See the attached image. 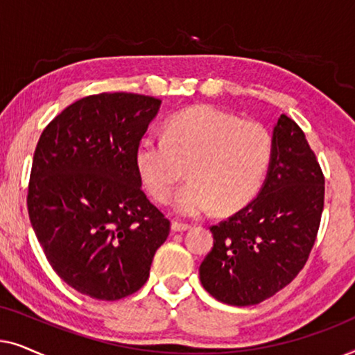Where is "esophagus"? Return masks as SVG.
Listing matches in <instances>:
<instances>
[{
  "label": "esophagus",
  "instance_id": "1",
  "mask_svg": "<svg viewBox=\"0 0 355 355\" xmlns=\"http://www.w3.org/2000/svg\"><path fill=\"white\" fill-rule=\"evenodd\" d=\"M187 230H191V226H189V225H184V223H179V221L171 223V231L173 232H184Z\"/></svg>",
  "mask_w": 355,
  "mask_h": 355
}]
</instances>
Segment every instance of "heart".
<instances>
[{"mask_svg":"<svg viewBox=\"0 0 355 355\" xmlns=\"http://www.w3.org/2000/svg\"><path fill=\"white\" fill-rule=\"evenodd\" d=\"M273 155L263 124L241 121L210 105L179 111L164 123V137L145 135L135 148L140 179L158 202L171 198L184 164L191 181L174 197V210L198 216L213 207L231 211L260 191Z\"/></svg>","mask_w":355,"mask_h":355,"instance_id":"1","label":"heart"}]
</instances>
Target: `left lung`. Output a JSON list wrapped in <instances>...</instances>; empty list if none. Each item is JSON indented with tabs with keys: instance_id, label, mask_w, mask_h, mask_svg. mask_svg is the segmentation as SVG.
I'll return each mask as SVG.
<instances>
[{
	"instance_id": "1",
	"label": "left lung",
	"mask_w": 355,
	"mask_h": 355,
	"mask_svg": "<svg viewBox=\"0 0 355 355\" xmlns=\"http://www.w3.org/2000/svg\"><path fill=\"white\" fill-rule=\"evenodd\" d=\"M271 140L263 187L210 227L213 249L198 270L207 293L237 307L263 302L299 275L322 220L324 178L302 129L281 114Z\"/></svg>"
}]
</instances>
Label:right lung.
I'll return each mask as SVG.
<instances>
[{
  "label": "right lung",
  "instance_id": "1",
  "mask_svg": "<svg viewBox=\"0 0 355 355\" xmlns=\"http://www.w3.org/2000/svg\"><path fill=\"white\" fill-rule=\"evenodd\" d=\"M162 100L100 94L77 100L43 129L33 153L27 208L58 276L100 300L147 283L169 220L148 200L135 148Z\"/></svg>",
  "mask_w": 355,
  "mask_h": 355
}]
</instances>
